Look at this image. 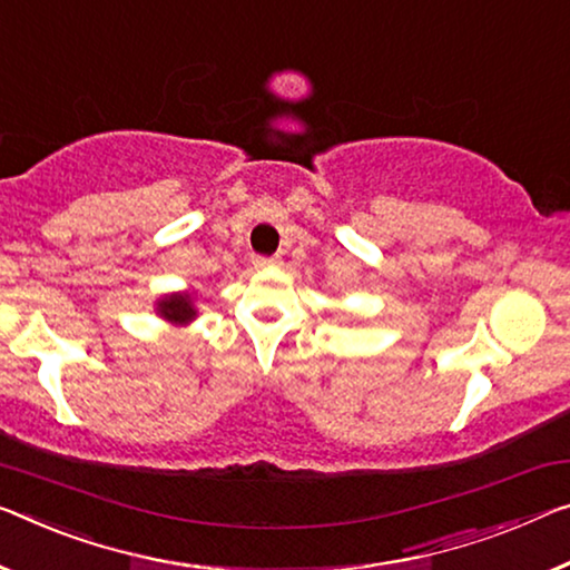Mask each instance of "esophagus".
Masks as SVG:
<instances>
[{
  "label": "esophagus",
  "mask_w": 570,
  "mask_h": 570,
  "mask_svg": "<svg viewBox=\"0 0 570 570\" xmlns=\"http://www.w3.org/2000/svg\"><path fill=\"white\" fill-rule=\"evenodd\" d=\"M252 262H255L257 269H267V267H277L279 257H255Z\"/></svg>",
  "instance_id": "34e87169"
}]
</instances>
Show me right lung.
I'll use <instances>...</instances> for the list:
<instances>
[{
    "label": "right lung",
    "instance_id": "1",
    "mask_svg": "<svg viewBox=\"0 0 570 570\" xmlns=\"http://www.w3.org/2000/svg\"><path fill=\"white\" fill-rule=\"evenodd\" d=\"M155 313L173 326H188L190 321L198 318L196 308V291H178L165 293L155 301Z\"/></svg>",
    "mask_w": 570,
    "mask_h": 570
}]
</instances>
